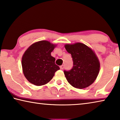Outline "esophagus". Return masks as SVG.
I'll return each instance as SVG.
<instances>
[{
  "label": "esophagus",
  "mask_w": 120,
  "mask_h": 120,
  "mask_svg": "<svg viewBox=\"0 0 120 120\" xmlns=\"http://www.w3.org/2000/svg\"><path fill=\"white\" fill-rule=\"evenodd\" d=\"M60 69H61V70H62L64 68V65H62V66H61L60 67Z\"/></svg>",
  "instance_id": "obj_1"
}]
</instances>
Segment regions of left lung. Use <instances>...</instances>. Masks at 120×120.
<instances>
[{
	"label": "left lung",
	"mask_w": 120,
	"mask_h": 120,
	"mask_svg": "<svg viewBox=\"0 0 120 120\" xmlns=\"http://www.w3.org/2000/svg\"><path fill=\"white\" fill-rule=\"evenodd\" d=\"M64 47L71 54L73 66L69 71L64 70L68 83L77 89H84L92 84L97 77L100 62L91 49L83 43L66 44Z\"/></svg>",
	"instance_id": "left-lung-1"
}]
</instances>
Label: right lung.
Returning <instances> with one entry per match:
<instances>
[{
    "instance_id": "add662e5",
    "label": "right lung",
    "mask_w": 120,
    "mask_h": 120,
    "mask_svg": "<svg viewBox=\"0 0 120 120\" xmlns=\"http://www.w3.org/2000/svg\"><path fill=\"white\" fill-rule=\"evenodd\" d=\"M56 46L50 41H41L33 44L24 52L22 58L23 73L30 83L37 86L46 84L60 69L51 54Z\"/></svg>"
}]
</instances>
